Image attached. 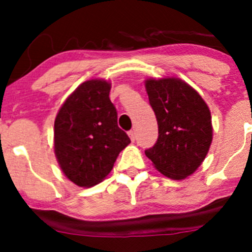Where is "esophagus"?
Masks as SVG:
<instances>
[{"label":"esophagus","instance_id":"1","mask_svg":"<svg viewBox=\"0 0 252 252\" xmlns=\"http://www.w3.org/2000/svg\"><path fill=\"white\" fill-rule=\"evenodd\" d=\"M128 135H129V138H130L131 141L135 140V136H136L135 130H130V131H129V133H128Z\"/></svg>","mask_w":252,"mask_h":252}]
</instances>
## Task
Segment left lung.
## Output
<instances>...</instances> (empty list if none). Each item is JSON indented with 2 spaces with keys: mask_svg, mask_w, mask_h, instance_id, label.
I'll return each mask as SVG.
<instances>
[{
  "mask_svg": "<svg viewBox=\"0 0 252 252\" xmlns=\"http://www.w3.org/2000/svg\"><path fill=\"white\" fill-rule=\"evenodd\" d=\"M145 88L158 124V139L145 155L163 175L185 179L199 168L210 150V108L199 93L179 78L147 79Z\"/></svg>",
  "mask_w": 252,
  "mask_h": 252,
  "instance_id": "left-lung-1",
  "label": "left lung"
}]
</instances>
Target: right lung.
Segmentation results:
<instances>
[{"label":"right lung","mask_w":252,"mask_h":252,"mask_svg":"<svg viewBox=\"0 0 252 252\" xmlns=\"http://www.w3.org/2000/svg\"><path fill=\"white\" fill-rule=\"evenodd\" d=\"M111 83L91 79L67 97L55 119V155L65 177L78 187L102 182L130 139L117 123Z\"/></svg>","instance_id":"add662e5"}]
</instances>
